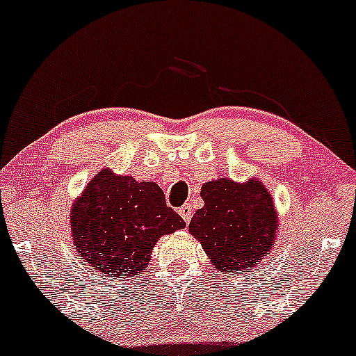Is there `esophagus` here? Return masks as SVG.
I'll list each match as a JSON object with an SVG mask.
<instances>
[{"mask_svg":"<svg viewBox=\"0 0 356 356\" xmlns=\"http://www.w3.org/2000/svg\"><path fill=\"white\" fill-rule=\"evenodd\" d=\"M179 216L182 217L186 224H189L191 219H192V207H191V205H189V204L182 205V207L179 209Z\"/></svg>","mask_w":356,"mask_h":356,"instance_id":"esophagus-1","label":"esophagus"}]
</instances>
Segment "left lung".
Returning a JSON list of instances; mask_svg holds the SVG:
<instances>
[{"label":"left lung","mask_w":356,"mask_h":356,"mask_svg":"<svg viewBox=\"0 0 356 356\" xmlns=\"http://www.w3.org/2000/svg\"><path fill=\"white\" fill-rule=\"evenodd\" d=\"M200 197L204 207L194 213L189 230L212 267L229 273L255 267L273 247L278 225L267 189L259 181L241 186L219 179L204 184Z\"/></svg>","instance_id":"1"}]
</instances>
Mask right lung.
Segmentation results:
<instances>
[{
    "mask_svg": "<svg viewBox=\"0 0 356 356\" xmlns=\"http://www.w3.org/2000/svg\"><path fill=\"white\" fill-rule=\"evenodd\" d=\"M76 250L102 277L139 275L159 237L184 229L186 222L167 207L154 182L101 170L71 211Z\"/></svg>",
    "mask_w": 356,
    "mask_h": 356,
    "instance_id": "add662e5",
    "label": "right lung"
}]
</instances>
